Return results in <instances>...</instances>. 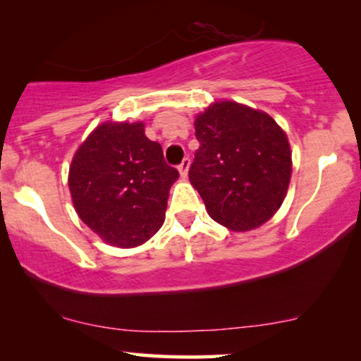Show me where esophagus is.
<instances>
[{
    "instance_id": "esophagus-1",
    "label": "esophagus",
    "mask_w": 361,
    "mask_h": 361,
    "mask_svg": "<svg viewBox=\"0 0 361 361\" xmlns=\"http://www.w3.org/2000/svg\"><path fill=\"white\" fill-rule=\"evenodd\" d=\"M188 170H190V158H185V160L181 161V165L178 166V171H180L181 178H186L188 176Z\"/></svg>"
}]
</instances>
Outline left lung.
<instances>
[{
	"mask_svg": "<svg viewBox=\"0 0 361 361\" xmlns=\"http://www.w3.org/2000/svg\"><path fill=\"white\" fill-rule=\"evenodd\" d=\"M200 142L190 181L216 223L244 233L284 203L292 175L289 138L271 115L216 100L195 118Z\"/></svg>",
	"mask_w": 361,
	"mask_h": 361,
	"instance_id": "obj_1",
	"label": "left lung"
}]
</instances>
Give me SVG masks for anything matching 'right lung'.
Listing matches in <instances>:
<instances>
[{
  "label": "right lung",
  "mask_w": 361,
  "mask_h": 361,
  "mask_svg": "<svg viewBox=\"0 0 361 361\" xmlns=\"http://www.w3.org/2000/svg\"><path fill=\"white\" fill-rule=\"evenodd\" d=\"M178 176L145 123L105 120L75 150L67 183L84 224L105 244L130 249L161 228Z\"/></svg>",
  "instance_id": "add662e5"
}]
</instances>
